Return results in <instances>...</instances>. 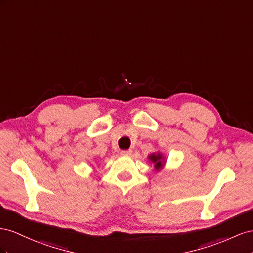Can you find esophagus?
I'll return each instance as SVG.
<instances>
[{
    "label": "esophagus",
    "mask_w": 253,
    "mask_h": 253,
    "mask_svg": "<svg viewBox=\"0 0 253 253\" xmlns=\"http://www.w3.org/2000/svg\"><path fill=\"white\" fill-rule=\"evenodd\" d=\"M131 154H132V150H131V149L122 150V151H121V155H122V156H130Z\"/></svg>",
    "instance_id": "obj_1"
}]
</instances>
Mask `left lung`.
Instances as JSON below:
<instances>
[{"instance_id":"1","label":"left lung","mask_w":253,"mask_h":253,"mask_svg":"<svg viewBox=\"0 0 253 253\" xmlns=\"http://www.w3.org/2000/svg\"><path fill=\"white\" fill-rule=\"evenodd\" d=\"M149 160L155 164V169L156 170H160L164 164V160L162 158L161 154H151L149 156Z\"/></svg>"}]
</instances>
